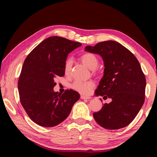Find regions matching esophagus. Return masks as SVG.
I'll list each match as a JSON object with an SVG mask.
<instances>
[{"mask_svg":"<svg viewBox=\"0 0 157 157\" xmlns=\"http://www.w3.org/2000/svg\"><path fill=\"white\" fill-rule=\"evenodd\" d=\"M80 98H81V99H90V97H89V96H85L84 95H81Z\"/></svg>","mask_w":157,"mask_h":157,"instance_id":"esophagus-1","label":"esophagus"}]
</instances>
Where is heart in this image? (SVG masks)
I'll return each instance as SVG.
<instances>
[{
  "instance_id": "b5f03b06",
  "label": "heart",
  "mask_w": 157,
  "mask_h": 157,
  "mask_svg": "<svg viewBox=\"0 0 157 157\" xmlns=\"http://www.w3.org/2000/svg\"><path fill=\"white\" fill-rule=\"evenodd\" d=\"M82 63L88 67L89 69H92L93 72L95 73V69L98 65V59L94 54L91 52H86L81 56ZM73 61L71 58L66 59L64 64V72L66 75H69L71 73L72 69ZM95 83L93 81H75L73 82L71 88L74 90L81 93L82 94H89L92 90L94 88Z\"/></svg>"
}]
</instances>
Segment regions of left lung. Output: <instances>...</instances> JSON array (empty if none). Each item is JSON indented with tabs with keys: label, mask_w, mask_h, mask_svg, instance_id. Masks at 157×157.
Returning <instances> with one entry per match:
<instances>
[{
	"label": "left lung",
	"mask_w": 157,
	"mask_h": 157,
	"mask_svg": "<svg viewBox=\"0 0 157 157\" xmlns=\"http://www.w3.org/2000/svg\"><path fill=\"white\" fill-rule=\"evenodd\" d=\"M85 51L102 57L104 75L95 92L112 99L93 117L105 129L125 128L134 119L145 100L146 78L139 61L128 48L113 40L87 46Z\"/></svg>",
	"instance_id": "8db88e82"
}]
</instances>
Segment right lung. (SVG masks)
I'll list each match as a JSON object with an SVG mask.
<instances>
[{"label": "right lung", "mask_w": 157, "mask_h": 157, "mask_svg": "<svg viewBox=\"0 0 157 157\" xmlns=\"http://www.w3.org/2000/svg\"><path fill=\"white\" fill-rule=\"evenodd\" d=\"M82 46L59 36L45 39L36 46L23 63L18 80L21 104L33 121L42 127H54L69 116L78 92L66 90L54 92L56 78L65 75L68 54Z\"/></svg>", "instance_id": "obj_1"}]
</instances>
